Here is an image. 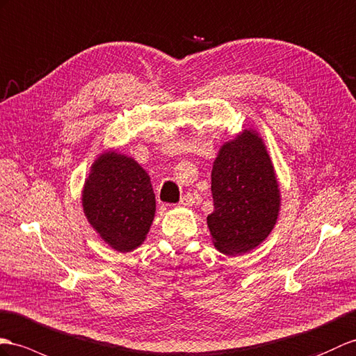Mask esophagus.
<instances>
[{
  "mask_svg": "<svg viewBox=\"0 0 356 356\" xmlns=\"http://www.w3.org/2000/svg\"><path fill=\"white\" fill-rule=\"evenodd\" d=\"M179 204H181V205H184V207L193 205V204H195V197H193V195H192V193H187V195H184L183 197H181Z\"/></svg>",
  "mask_w": 356,
  "mask_h": 356,
  "instance_id": "esophagus-1",
  "label": "esophagus"
}]
</instances>
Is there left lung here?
I'll return each instance as SVG.
<instances>
[{
  "label": "left lung",
  "instance_id": "left-lung-1",
  "mask_svg": "<svg viewBox=\"0 0 356 356\" xmlns=\"http://www.w3.org/2000/svg\"><path fill=\"white\" fill-rule=\"evenodd\" d=\"M211 193L214 210L207 223L220 252H248L270 234L280 190L272 161L254 131L222 146L213 164Z\"/></svg>",
  "mask_w": 356,
  "mask_h": 356
}]
</instances>
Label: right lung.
Here are the masks:
<instances>
[{
	"mask_svg": "<svg viewBox=\"0 0 356 356\" xmlns=\"http://www.w3.org/2000/svg\"><path fill=\"white\" fill-rule=\"evenodd\" d=\"M83 207L99 236L113 249L128 252L145 240L154 219L151 178L133 159L102 154L86 181Z\"/></svg>",
	"mask_w": 356,
	"mask_h": 356,
	"instance_id": "add662e5",
	"label": "right lung"
}]
</instances>
